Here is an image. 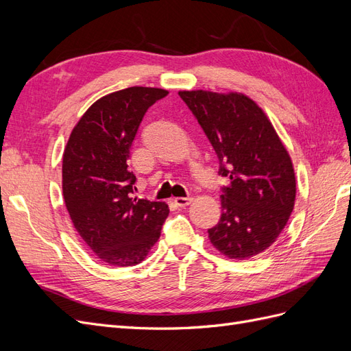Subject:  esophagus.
I'll use <instances>...</instances> for the list:
<instances>
[{
  "instance_id": "obj_1",
  "label": "esophagus",
  "mask_w": 351,
  "mask_h": 351,
  "mask_svg": "<svg viewBox=\"0 0 351 351\" xmlns=\"http://www.w3.org/2000/svg\"><path fill=\"white\" fill-rule=\"evenodd\" d=\"M192 197H176L174 199V204L180 208H184V206H189L190 204H192Z\"/></svg>"
}]
</instances>
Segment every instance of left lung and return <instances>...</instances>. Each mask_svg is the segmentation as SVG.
Returning a JSON list of instances; mask_svg holds the SVG:
<instances>
[{
  "label": "left lung",
  "instance_id": "left-lung-1",
  "mask_svg": "<svg viewBox=\"0 0 351 351\" xmlns=\"http://www.w3.org/2000/svg\"><path fill=\"white\" fill-rule=\"evenodd\" d=\"M219 159V222L208 230L218 252L249 259L267 250L289 221L295 200L291 158L271 120L247 95L180 90Z\"/></svg>",
  "mask_w": 351,
  "mask_h": 351
}]
</instances>
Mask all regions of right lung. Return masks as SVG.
<instances>
[{
	"instance_id": "obj_1",
	"label": "right lung",
	"mask_w": 351,
	"mask_h": 351,
	"mask_svg": "<svg viewBox=\"0 0 351 351\" xmlns=\"http://www.w3.org/2000/svg\"><path fill=\"white\" fill-rule=\"evenodd\" d=\"M133 86L93 102L70 133L62 154V196L74 228L101 262L141 263L161 236L165 202L133 197L130 147L147 108L167 97Z\"/></svg>"
}]
</instances>
